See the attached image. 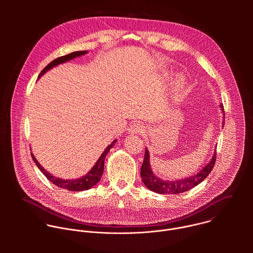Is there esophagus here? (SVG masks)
I'll return each mask as SVG.
<instances>
[{"instance_id":"34e87169","label":"esophagus","mask_w":253,"mask_h":253,"mask_svg":"<svg viewBox=\"0 0 253 253\" xmlns=\"http://www.w3.org/2000/svg\"><path fill=\"white\" fill-rule=\"evenodd\" d=\"M128 132L130 134H138L144 132V126L141 123H134L128 128Z\"/></svg>"}]
</instances>
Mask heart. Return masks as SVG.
I'll use <instances>...</instances> for the list:
<instances>
[{
    "label": "heart",
    "instance_id": "obj_1",
    "mask_svg": "<svg viewBox=\"0 0 253 253\" xmlns=\"http://www.w3.org/2000/svg\"><path fill=\"white\" fill-rule=\"evenodd\" d=\"M180 87H182V84L181 83H178L177 84V88H180Z\"/></svg>",
    "mask_w": 253,
    "mask_h": 253
}]
</instances>
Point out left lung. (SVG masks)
I'll return each mask as SVG.
<instances>
[{
  "label": "left lung",
  "instance_id": "1",
  "mask_svg": "<svg viewBox=\"0 0 253 253\" xmlns=\"http://www.w3.org/2000/svg\"><path fill=\"white\" fill-rule=\"evenodd\" d=\"M220 108L224 116V109H223L222 104L220 105ZM222 125L224 126V121L222 122ZM215 160H216V152L214 150V153L210 161L197 174H194L189 177H185L183 179L165 180L160 177H157L153 173L151 169V164H150V154L148 149L145 148V154H144V160L141 166L140 174L142 177L143 183L145 184V186L149 190L159 194H178V193L188 191L194 188L195 186H197L198 184H200L213 169Z\"/></svg>",
  "mask_w": 253,
  "mask_h": 253
}]
</instances>
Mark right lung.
I'll use <instances>...</instances> for the list:
<instances>
[{
	"instance_id": "right-lung-1",
	"label": "right lung",
	"mask_w": 253,
	"mask_h": 253,
	"mask_svg": "<svg viewBox=\"0 0 253 253\" xmlns=\"http://www.w3.org/2000/svg\"><path fill=\"white\" fill-rule=\"evenodd\" d=\"M87 53H88V51H77V52L70 53L68 55H65V56H62V57H59V58L55 59L54 61H52L50 64H48L43 69V71L40 73L38 79L41 78L46 73V72H48L52 68H54V67H56V66H58L60 64L66 63V62H68L70 60H73V59H75L77 57H81V56H83V55H85ZM116 141L117 140H114L110 144V145L107 146V148L103 151V153L101 154V156L99 157V159L97 160L95 165L91 168V170L87 174H85L84 176H82L80 178H77V179H63V178L56 177V176L52 175L50 172H48L38 162V160L35 158L33 153H31V156H32L34 162L36 163V165H37L38 168L40 169V171L47 177L48 180H50V181L53 184H55L56 186H58L60 188L67 189V190H70V191H83V190H88V189L92 188L93 186H95L101 180V177H102V174H103V171H104V161H105L106 155L108 154V152L110 151V149L115 145Z\"/></svg>"
}]
</instances>
